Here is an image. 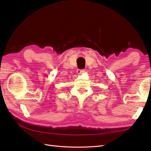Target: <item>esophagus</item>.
I'll list each match as a JSON object with an SVG mask.
<instances>
[{"mask_svg": "<svg viewBox=\"0 0 151 151\" xmlns=\"http://www.w3.org/2000/svg\"><path fill=\"white\" fill-rule=\"evenodd\" d=\"M84 72V70H83V69H77V70H76V73H77V74H78V75H80V74H82Z\"/></svg>", "mask_w": 151, "mask_h": 151, "instance_id": "1", "label": "esophagus"}]
</instances>
